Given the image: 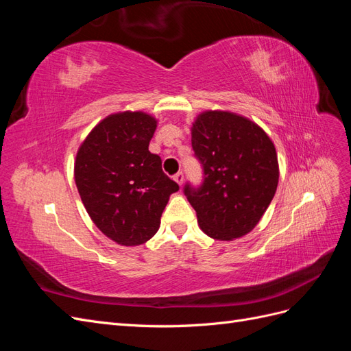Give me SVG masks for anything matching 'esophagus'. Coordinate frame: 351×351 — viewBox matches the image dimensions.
<instances>
[{"mask_svg": "<svg viewBox=\"0 0 351 351\" xmlns=\"http://www.w3.org/2000/svg\"><path fill=\"white\" fill-rule=\"evenodd\" d=\"M173 178L176 180L178 186H182V184H183V182H184V174H183L182 171H178L177 174H174V177H173Z\"/></svg>", "mask_w": 351, "mask_h": 351, "instance_id": "obj_1", "label": "esophagus"}]
</instances>
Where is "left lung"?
I'll list each match as a JSON object with an SVG mask.
<instances>
[{"mask_svg": "<svg viewBox=\"0 0 351 351\" xmlns=\"http://www.w3.org/2000/svg\"><path fill=\"white\" fill-rule=\"evenodd\" d=\"M202 183L183 192L202 231L212 239H239L254 228L278 184L275 146L259 125L227 111H206L192 127Z\"/></svg>", "mask_w": 351, "mask_h": 351, "instance_id": "1", "label": "left lung"}]
</instances>
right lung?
I'll use <instances>...</instances> for the list:
<instances>
[{
  "mask_svg": "<svg viewBox=\"0 0 351 351\" xmlns=\"http://www.w3.org/2000/svg\"><path fill=\"white\" fill-rule=\"evenodd\" d=\"M156 121L143 112L102 120L80 146L74 180L89 217L121 246H137L159 228L168 197L180 189L149 152Z\"/></svg>",
  "mask_w": 351,
  "mask_h": 351,
  "instance_id": "obj_1",
  "label": "right lung"
}]
</instances>
